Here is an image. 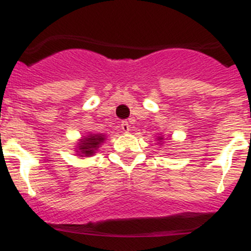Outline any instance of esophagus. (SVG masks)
I'll use <instances>...</instances> for the list:
<instances>
[{
	"mask_svg": "<svg viewBox=\"0 0 251 251\" xmlns=\"http://www.w3.org/2000/svg\"><path fill=\"white\" fill-rule=\"evenodd\" d=\"M121 128H122V130H123L124 133H128V132H129V130H130V126H129V123H128L127 121L122 122Z\"/></svg>",
	"mask_w": 251,
	"mask_h": 251,
	"instance_id": "34e87169",
	"label": "esophagus"
}]
</instances>
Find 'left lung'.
I'll return each mask as SVG.
<instances>
[{"label": "left lung", "mask_w": 251, "mask_h": 251, "mask_svg": "<svg viewBox=\"0 0 251 251\" xmlns=\"http://www.w3.org/2000/svg\"><path fill=\"white\" fill-rule=\"evenodd\" d=\"M157 141H158V145H161V142L163 141V136H159V137H157Z\"/></svg>", "instance_id": "1"}]
</instances>
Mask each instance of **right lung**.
I'll return each mask as SVG.
<instances>
[{"label":"right lung","mask_w":251,"mask_h":251,"mask_svg":"<svg viewBox=\"0 0 251 251\" xmlns=\"http://www.w3.org/2000/svg\"><path fill=\"white\" fill-rule=\"evenodd\" d=\"M105 138V134L100 133H90L88 136L81 137V139H79L77 145L75 146V152L79 157L93 156L94 153H97L101 143H104Z\"/></svg>","instance_id":"obj_1"}]
</instances>
